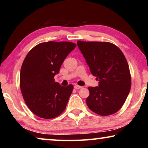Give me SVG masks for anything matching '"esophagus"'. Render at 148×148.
<instances>
[{
  "instance_id": "1",
  "label": "esophagus",
  "mask_w": 148,
  "mask_h": 148,
  "mask_svg": "<svg viewBox=\"0 0 148 148\" xmlns=\"http://www.w3.org/2000/svg\"><path fill=\"white\" fill-rule=\"evenodd\" d=\"M74 89H82V86H77V85H75L74 86Z\"/></svg>"
}]
</instances>
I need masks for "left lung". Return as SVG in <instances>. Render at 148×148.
Listing matches in <instances>:
<instances>
[{"label": "left lung", "instance_id": "left-lung-1", "mask_svg": "<svg viewBox=\"0 0 148 148\" xmlns=\"http://www.w3.org/2000/svg\"><path fill=\"white\" fill-rule=\"evenodd\" d=\"M77 45L96 76L99 86L89 87V109L100 116L115 114L130 92L131 77L127 59L118 47L106 42L77 41Z\"/></svg>", "mask_w": 148, "mask_h": 148}]
</instances>
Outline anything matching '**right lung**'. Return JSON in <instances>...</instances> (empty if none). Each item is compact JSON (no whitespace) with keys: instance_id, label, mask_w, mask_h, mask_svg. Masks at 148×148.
Here are the masks:
<instances>
[{"instance_id":"add662e5","label":"right lung","mask_w":148,"mask_h":148,"mask_svg":"<svg viewBox=\"0 0 148 148\" xmlns=\"http://www.w3.org/2000/svg\"><path fill=\"white\" fill-rule=\"evenodd\" d=\"M76 46L70 42L50 41L38 44L27 55L20 72V87L27 106L36 116L54 118L66 108L74 87L61 86L54 76Z\"/></svg>"}]
</instances>
